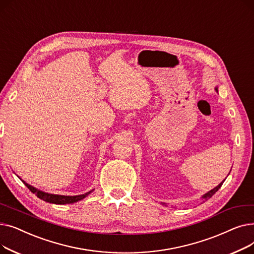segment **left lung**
<instances>
[{
  "mask_svg": "<svg viewBox=\"0 0 254 254\" xmlns=\"http://www.w3.org/2000/svg\"><path fill=\"white\" fill-rule=\"evenodd\" d=\"M215 90L217 91V88H215ZM224 180H225V179H224ZM224 180H223V181H224ZM223 181H222V182H221L220 184H218V185L216 186V188H215V189H213V190H211L210 191H208L207 193H205V194H204V195L202 196V198L204 199V202H205V201H207V199H209V198H210V197H211V196H212L213 194H214V193H215V192H216V191H217V190H219V189L221 188V185H222Z\"/></svg>",
  "mask_w": 254,
  "mask_h": 254,
  "instance_id": "1",
  "label": "left lung"
}]
</instances>
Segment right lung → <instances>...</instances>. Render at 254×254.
I'll list each match as a JSON object with an SVG mask.
<instances>
[{"label": "right lung", "mask_w": 254, "mask_h": 254, "mask_svg": "<svg viewBox=\"0 0 254 254\" xmlns=\"http://www.w3.org/2000/svg\"><path fill=\"white\" fill-rule=\"evenodd\" d=\"M22 182L24 183V185L28 188L33 193H35L39 198L43 199V201L47 202V203H51V204H57V205H64V204H73L76 203L78 201H81L82 198H84L85 196H87L90 192L93 191V190H91L90 191L84 193V194H79V195H61V194H52V193H48V192H44L40 190H37L34 186L28 184L26 182H24L22 180Z\"/></svg>", "instance_id": "add662e5"}]
</instances>
